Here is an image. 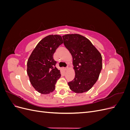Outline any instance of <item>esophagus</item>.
Returning a JSON list of instances; mask_svg holds the SVG:
<instances>
[{
	"mask_svg": "<svg viewBox=\"0 0 130 130\" xmlns=\"http://www.w3.org/2000/svg\"><path fill=\"white\" fill-rule=\"evenodd\" d=\"M68 69V67H66V68H64V70H67Z\"/></svg>",
	"mask_w": 130,
	"mask_h": 130,
	"instance_id": "1",
	"label": "esophagus"
}]
</instances>
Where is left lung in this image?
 <instances>
[{"instance_id": "obj_1", "label": "left lung", "mask_w": 130, "mask_h": 130, "mask_svg": "<svg viewBox=\"0 0 130 130\" xmlns=\"http://www.w3.org/2000/svg\"><path fill=\"white\" fill-rule=\"evenodd\" d=\"M64 45L73 57L75 75L68 82L70 89L76 93L87 92L99 78L103 64L100 52L88 38L79 34L62 36Z\"/></svg>"}]
</instances>
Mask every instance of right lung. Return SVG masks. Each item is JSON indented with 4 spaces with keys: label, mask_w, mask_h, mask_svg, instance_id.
<instances>
[{
    "label": "right lung",
    "mask_w": 130,
    "mask_h": 130,
    "mask_svg": "<svg viewBox=\"0 0 130 130\" xmlns=\"http://www.w3.org/2000/svg\"><path fill=\"white\" fill-rule=\"evenodd\" d=\"M63 43L60 35L47 36L38 43L27 60V73L30 83L39 93L48 94L55 89L61 74L53 55Z\"/></svg>",
    "instance_id": "add662e5"
}]
</instances>
